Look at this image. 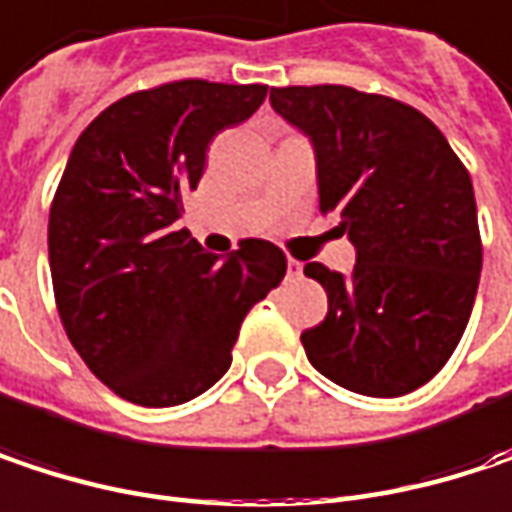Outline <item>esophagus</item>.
Here are the masks:
<instances>
[{
  "label": "esophagus",
  "mask_w": 512,
  "mask_h": 512,
  "mask_svg": "<svg viewBox=\"0 0 512 512\" xmlns=\"http://www.w3.org/2000/svg\"><path fill=\"white\" fill-rule=\"evenodd\" d=\"M287 272H290V278H299V275H302V263L290 257V260H287Z\"/></svg>",
  "instance_id": "1"
}]
</instances>
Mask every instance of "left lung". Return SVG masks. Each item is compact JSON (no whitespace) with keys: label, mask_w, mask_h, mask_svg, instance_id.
Instances as JSON below:
<instances>
[{"label":"left lung","mask_w":512,"mask_h":512,"mask_svg":"<svg viewBox=\"0 0 512 512\" xmlns=\"http://www.w3.org/2000/svg\"><path fill=\"white\" fill-rule=\"evenodd\" d=\"M272 108L316 152L319 210L340 213L354 272L307 263L328 313L302 334L313 369L351 393L395 398L454 354L481 281L472 178L416 108L343 84L272 87Z\"/></svg>","instance_id":"1"}]
</instances>
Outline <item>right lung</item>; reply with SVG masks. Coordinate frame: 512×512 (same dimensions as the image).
<instances>
[{
	"label": "right lung",
	"instance_id": "obj_1",
	"mask_svg": "<svg viewBox=\"0 0 512 512\" xmlns=\"http://www.w3.org/2000/svg\"><path fill=\"white\" fill-rule=\"evenodd\" d=\"M263 99L266 84L169 81L105 108L72 146L49 210L55 304L87 369L125 401L172 407L210 390L246 313L287 272L269 240L216 257L178 228L208 143Z\"/></svg>",
	"mask_w": 512,
	"mask_h": 512
}]
</instances>
